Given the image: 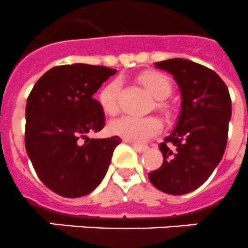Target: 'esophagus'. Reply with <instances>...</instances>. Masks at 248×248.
<instances>
[{"label":"esophagus","instance_id":"34e87169","mask_svg":"<svg viewBox=\"0 0 248 248\" xmlns=\"http://www.w3.org/2000/svg\"><path fill=\"white\" fill-rule=\"evenodd\" d=\"M130 142L131 146L136 150L138 153H144L145 150H148V146L146 145H141V144H136V142H132V141H127Z\"/></svg>","mask_w":248,"mask_h":248}]
</instances>
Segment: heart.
Instances as JSON below:
<instances>
[{"label":"heart","instance_id":"heart-1","mask_svg":"<svg viewBox=\"0 0 248 248\" xmlns=\"http://www.w3.org/2000/svg\"><path fill=\"white\" fill-rule=\"evenodd\" d=\"M139 81L141 82L145 89L150 93L153 98L158 100L166 99L172 92V85L167 76L160 72L145 71L139 75ZM121 84L118 80H112L100 90L98 99L102 109L107 114H116L118 112V94H120ZM163 113H170V106L164 102L156 104ZM162 121L158 117H130L124 116L109 124V130L112 134L126 139L128 141L142 142L149 140L153 136L158 135L162 131Z\"/></svg>","mask_w":248,"mask_h":248}]
</instances>
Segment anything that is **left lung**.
I'll return each instance as SVG.
<instances>
[{"label":"left lung","mask_w":248,"mask_h":248,"mask_svg":"<svg viewBox=\"0 0 248 248\" xmlns=\"http://www.w3.org/2000/svg\"><path fill=\"white\" fill-rule=\"evenodd\" d=\"M155 66L172 74L182 106L176 127L159 145L163 164L149 173V180L166 194H188L208 180L222 160L232 100L218 74L200 63L172 58Z\"/></svg>","instance_id":"8db88e82"}]
</instances>
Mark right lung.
I'll use <instances>...</instances> for the list:
<instances>
[{"mask_svg": "<svg viewBox=\"0 0 248 248\" xmlns=\"http://www.w3.org/2000/svg\"><path fill=\"white\" fill-rule=\"evenodd\" d=\"M117 70L85 63L48 70L26 102L25 148L39 180L63 197L90 194L106 176L118 136L89 139L106 116L94 93Z\"/></svg>", "mask_w": 248, "mask_h": 248, "instance_id": "add662e5", "label": "right lung"}]
</instances>
